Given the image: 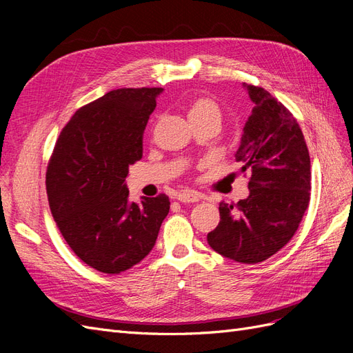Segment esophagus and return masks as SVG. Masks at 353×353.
Segmentation results:
<instances>
[{
	"instance_id": "34e87169",
	"label": "esophagus",
	"mask_w": 353,
	"mask_h": 353,
	"mask_svg": "<svg viewBox=\"0 0 353 353\" xmlns=\"http://www.w3.org/2000/svg\"><path fill=\"white\" fill-rule=\"evenodd\" d=\"M175 199L181 203H196L201 199V196L196 193V191H185V193H179Z\"/></svg>"
}]
</instances>
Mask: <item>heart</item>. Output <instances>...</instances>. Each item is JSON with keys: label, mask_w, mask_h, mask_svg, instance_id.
<instances>
[{"label": "heart", "mask_w": 353, "mask_h": 353, "mask_svg": "<svg viewBox=\"0 0 353 353\" xmlns=\"http://www.w3.org/2000/svg\"><path fill=\"white\" fill-rule=\"evenodd\" d=\"M221 109L209 97H197L188 105V119L193 125H203V123H221Z\"/></svg>", "instance_id": "b5f03b06"}]
</instances>
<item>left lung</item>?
Masks as SVG:
<instances>
[{
	"mask_svg": "<svg viewBox=\"0 0 353 353\" xmlns=\"http://www.w3.org/2000/svg\"><path fill=\"white\" fill-rule=\"evenodd\" d=\"M253 101L236 160L250 174L248 199L219 203L221 221L208 234L210 248L241 263L270 259L292 240L311 199V159L296 117L250 83Z\"/></svg>",
	"mask_w": 353,
	"mask_h": 353,
	"instance_id": "left-lung-1",
	"label": "left lung"
}]
</instances>
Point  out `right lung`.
<instances>
[{"instance_id": "right-lung-1", "label": "right lung", "mask_w": 353, "mask_h": 353, "mask_svg": "<svg viewBox=\"0 0 353 353\" xmlns=\"http://www.w3.org/2000/svg\"><path fill=\"white\" fill-rule=\"evenodd\" d=\"M162 88H119L85 104L63 128L46 174L63 239L78 258L121 274L152 252L170 201L130 203L128 168L143 157V134Z\"/></svg>"}]
</instances>
